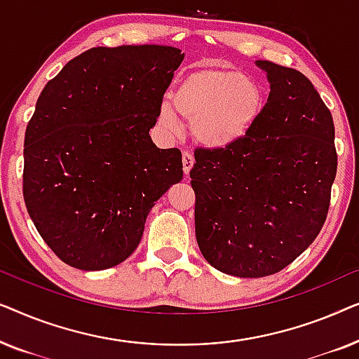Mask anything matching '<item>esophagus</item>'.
Listing matches in <instances>:
<instances>
[{
	"label": "esophagus",
	"instance_id": "34e87169",
	"mask_svg": "<svg viewBox=\"0 0 359 359\" xmlns=\"http://www.w3.org/2000/svg\"><path fill=\"white\" fill-rule=\"evenodd\" d=\"M194 165V156L189 154V151H183V171H184V176L188 178L191 168H193Z\"/></svg>",
	"mask_w": 359,
	"mask_h": 359
}]
</instances>
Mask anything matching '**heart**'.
I'll use <instances>...</instances> for the list:
<instances>
[{
  "label": "heart",
  "instance_id": "obj_1",
  "mask_svg": "<svg viewBox=\"0 0 359 359\" xmlns=\"http://www.w3.org/2000/svg\"><path fill=\"white\" fill-rule=\"evenodd\" d=\"M171 107L163 102L158 122L170 134H178L180 116L191 121V132L199 145L225 150L252 134L266 106L262 83L243 72L224 67L191 70L176 83Z\"/></svg>",
  "mask_w": 359,
  "mask_h": 359
}]
</instances>
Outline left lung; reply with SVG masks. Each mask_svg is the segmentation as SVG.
Instances as JSON below:
<instances>
[{"instance_id": "obj_1", "label": "left lung", "mask_w": 359, "mask_h": 359, "mask_svg": "<svg viewBox=\"0 0 359 359\" xmlns=\"http://www.w3.org/2000/svg\"><path fill=\"white\" fill-rule=\"evenodd\" d=\"M257 65L271 91L252 134L225 150L198 149L189 171L201 253L238 278L269 276L306 252L337 175L335 126L311 80L268 60Z\"/></svg>"}]
</instances>
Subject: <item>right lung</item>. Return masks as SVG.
I'll list each match as a JSON object with an SVG mask.
<instances>
[{"label":"right lung","mask_w":359,"mask_h":359,"mask_svg":"<svg viewBox=\"0 0 359 359\" xmlns=\"http://www.w3.org/2000/svg\"><path fill=\"white\" fill-rule=\"evenodd\" d=\"M183 58L168 46L93 47L42 90L24 137L22 194L63 263L101 271L124 262L150 209L183 180L181 151L149 135Z\"/></svg>","instance_id":"add662e5"}]
</instances>
